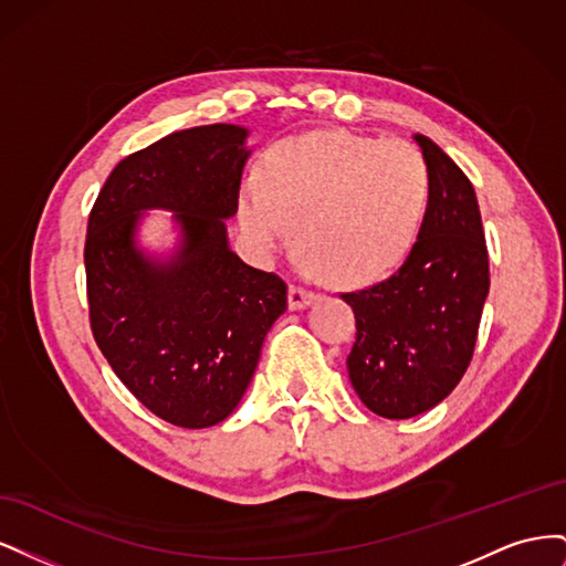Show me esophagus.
<instances>
[{
  "instance_id": "obj_1",
  "label": "esophagus",
  "mask_w": 566,
  "mask_h": 566,
  "mask_svg": "<svg viewBox=\"0 0 566 566\" xmlns=\"http://www.w3.org/2000/svg\"><path fill=\"white\" fill-rule=\"evenodd\" d=\"M316 300H318L316 293H310V290H304L300 285H293L287 293L290 312H302V310H306V306H312Z\"/></svg>"
}]
</instances>
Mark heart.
<instances>
[{"label":"heart","instance_id":"b5f03b06","mask_svg":"<svg viewBox=\"0 0 566 566\" xmlns=\"http://www.w3.org/2000/svg\"><path fill=\"white\" fill-rule=\"evenodd\" d=\"M427 198L430 172L410 144L314 132L269 150L260 186L241 191L238 221L262 260L295 227L306 273L333 271L339 283L364 285L406 260Z\"/></svg>","mask_w":566,"mask_h":566}]
</instances>
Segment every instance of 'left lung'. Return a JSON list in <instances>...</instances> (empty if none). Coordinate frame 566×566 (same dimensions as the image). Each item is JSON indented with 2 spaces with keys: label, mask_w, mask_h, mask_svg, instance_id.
Segmentation results:
<instances>
[{
  "label": "left lung",
  "mask_w": 566,
  "mask_h": 566,
  "mask_svg": "<svg viewBox=\"0 0 566 566\" xmlns=\"http://www.w3.org/2000/svg\"><path fill=\"white\" fill-rule=\"evenodd\" d=\"M430 172L418 241L387 281L342 295L356 316L347 356L354 391L373 413L416 418L465 375L489 295V254L474 188L432 139L416 134Z\"/></svg>",
  "instance_id": "1"
}]
</instances>
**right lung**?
Segmentation results:
<instances>
[{"label":"right lung","instance_id":"add662e5","mask_svg":"<svg viewBox=\"0 0 566 566\" xmlns=\"http://www.w3.org/2000/svg\"><path fill=\"white\" fill-rule=\"evenodd\" d=\"M248 136L221 123L169 134L113 169L90 214L84 266L96 345L150 413L186 430L233 413L287 306L285 283L229 245ZM148 209L174 212L169 253L138 241Z\"/></svg>","mask_w":566,"mask_h":566}]
</instances>
